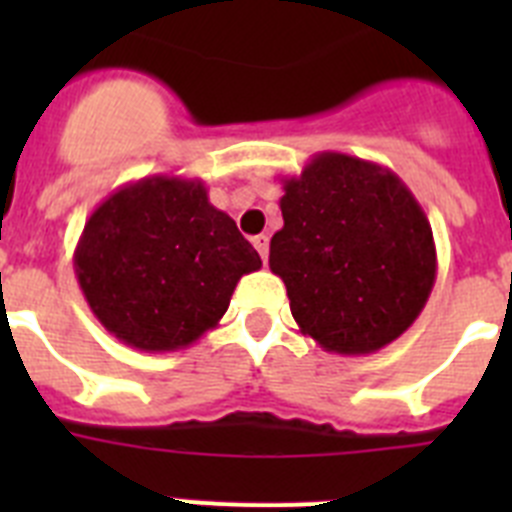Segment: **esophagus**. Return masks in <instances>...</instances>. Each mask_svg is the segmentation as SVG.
Instances as JSON below:
<instances>
[{"label": "esophagus", "instance_id": "1", "mask_svg": "<svg viewBox=\"0 0 512 512\" xmlns=\"http://www.w3.org/2000/svg\"><path fill=\"white\" fill-rule=\"evenodd\" d=\"M253 248L259 251L261 259H264V261L269 259V235H266V233L256 235V238H253Z\"/></svg>", "mask_w": 512, "mask_h": 512}]
</instances>
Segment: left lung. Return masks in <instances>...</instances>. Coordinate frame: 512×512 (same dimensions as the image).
I'll use <instances>...</instances> for the list:
<instances>
[{
	"instance_id": "left-lung-1",
	"label": "left lung",
	"mask_w": 512,
	"mask_h": 512,
	"mask_svg": "<svg viewBox=\"0 0 512 512\" xmlns=\"http://www.w3.org/2000/svg\"><path fill=\"white\" fill-rule=\"evenodd\" d=\"M282 189L269 269L302 336L343 356L397 341L423 312L438 266L413 192L395 171L338 151L315 153Z\"/></svg>"
}]
</instances>
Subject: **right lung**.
<instances>
[{
    "instance_id": "1",
    "label": "right lung",
    "mask_w": 512,
    "mask_h": 512,
    "mask_svg": "<svg viewBox=\"0 0 512 512\" xmlns=\"http://www.w3.org/2000/svg\"><path fill=\"white\" fill-rule=\"evenodd\" d=\"M74 269L94 318L125 346L166 354L200 341L235 284L261 269L202 179L156 174L115 189L89 215Z\"/></svg>"
}]
</instances>
